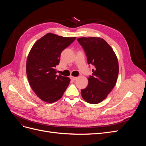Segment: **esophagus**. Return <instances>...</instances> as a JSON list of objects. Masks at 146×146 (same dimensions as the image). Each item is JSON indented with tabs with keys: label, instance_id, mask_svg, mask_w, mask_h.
<instances>
[{
	"label": "esophagus",
	"instance_id": "esophagus-1",
	"mask_svg": "<svg viewBox=\"0 0 146 146\" xmlns=\"http://www.w3.org/2000/svg\"><path fill=\"white\" fill-rule=\"evenodd\" d=\"M70 78H71V80H77V77L72 76V77H70Z\"/></svg>",
	"mask_w": 146,
	"mask_h": 146
}]
</instances>
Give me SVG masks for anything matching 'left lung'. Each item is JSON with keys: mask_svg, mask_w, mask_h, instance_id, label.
Listing matches in <instances>:
<instances>
[{"mask_svg": "<svg viewBox=\"0 0 146 146\" xmlns=\"http://www.w3.org/2000/svg\"><path fill=\"white\" fill-rule=\"evenodd\" d=\"M85 50L88 63L95 66L88 78V85L81 90L83 99L97 104L103 101L115 86L119 74L117 56L107 42L100 37L77 38Z\"/></svg>", "mask_w": 146, "mask_h": 146, "instance_id": "1", "label": "left lung"}]
</instances>
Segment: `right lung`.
<instances>
[{"label":"right lung","instance_id":"1","mask_svg":"<svg viewBox=\"0 0 146 146\" xmlns=\"http://www.w3.org/2000/svg\"><path fill=\"white\" fill-rule=\"evenodd\" d=\"M76 38L48 33L35 42L29 52L26 62L29 82L35 94L45 102L58 100L67 89L70 79L57 76L55 68L61 52Z\"/></svg>","mask_w":146,"mask_h":146}]
</instances>
